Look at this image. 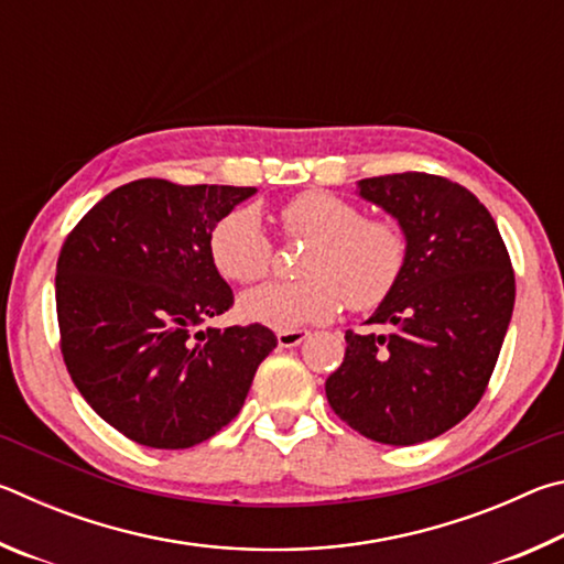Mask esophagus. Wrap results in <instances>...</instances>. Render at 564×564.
Listing matches in <instances>:
<instances>
[{
	"mask_svg": "<svg viewBox=\"0 0 564 564\" xmlns=\"http://www.w3.org/2000/svg\"><path fill=\"white\" fill-rule=\"evenodd\" d=\"M311 333L305 328H293V330H279L275 333V338H279V346L281 348H293V346H301V343L308 338Z\"/></svg>",
	"mask_w": 564,
	"mask_h": 564,
	"instance_id": "esophagus-1",
	"label": "esophagus"
}]
</instances>
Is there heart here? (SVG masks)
<instances>
[{
	"label": "heart",
	"instance_id": "b5f03b06",
	"mask_svg": "<svg viewBox=\"0 0 564 564\" xmlns=\"http://www.w3.org/2000/svg\"><path fill=\"white\" fill-rule=\"evenodd\" d=\"M285 236L313 241L301 281H273L241 299L243 318L293 330L323 323L348 305L370 311L400 281L408 241L386 218H362L360 208L328 191H305L279 208ZM208 253L218 273L236 283H253L271 269L273 246L253 208H234L212 228Z\"/></svg>",
	"mask_w": 564,
	"mask_h": 564
}]
</instances>
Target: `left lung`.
I'll list each match as a JSON object with an SVG mask.
<instances>
[{
    "label": "left lung",
    "instance_id": "left-lung-1",
    "mask_svg": "<svg viewBox=\"0 0 564 564\" xmlns=\"http://www.w3.org/2000/svg\"><path fill=\"white\" fill-rule=\"evenodd\" d=\"M395 218L405 271L368 323L346 330V358L326 380L343 423L383 445L451 431L480 403L514 305V273L498 224L477 196L443 176L405 171L358 181Z\"/></svg>",
    "mask_w": 564,
    "mask_h": 564
}]
</instances>
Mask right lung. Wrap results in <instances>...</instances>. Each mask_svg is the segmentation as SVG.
<instances>
[{
	"instance_id": "add662e5",
	"label": "right lung",
	"mask_w": 564,
	"mask_h": 564,
	"mask_svg": "<svg viewBox=\"0 0 564 564\" xmlns=\"http://www.w3.org/2000/svg\"><path fill=\"white\" fill-rule=\"evenodd\" d=\"M253 186L139 178L74 226L56 261L66 370L129 441L181 451L231 423L275 336L261 323L198 330L234 305L212 228Z\"/></svg>"
}]
</instances>
